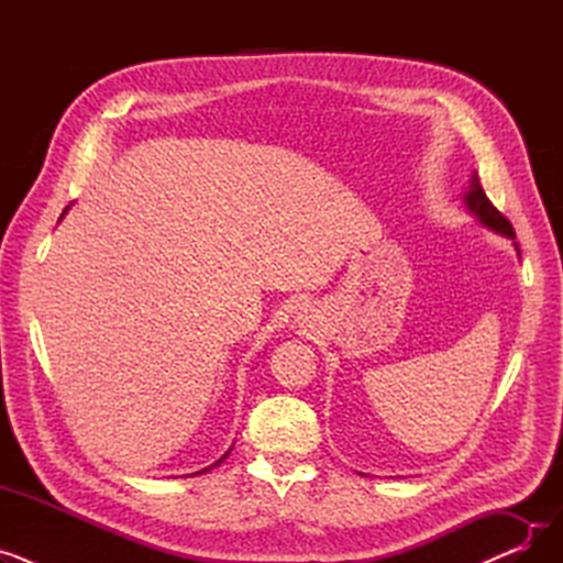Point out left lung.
Masks as SVG:
<instances>
[{
  "mask_svg": "<svg viewBox=\"0 0 563 563\" xmlns=\"http://www.w3.org/2000/svg\"><path fill=\"white\" fill-rule=\"evenodd\" d=\"M463 205H465V210L472 217H475L484 228H488V230H493V232H497L501 236H507V240H511L514 246H516V253L520 257V249L516 244V232H514L511 223L505 217H501L495 210V205L488 200V196H486V191H484V187L479 183V173L477 170H472V175H470L467 191L463 194Z\"/></svg>",
  "mask_w": 563,
  "mask_h": 563,
  "instance_id": "left-lung-1",
  "label": "left lung"
}]
</instances>
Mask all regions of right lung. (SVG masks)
Listing matches in <instances>:
<instances>
[{
    "label": "right lung",
    "instance_id": "1",
    "mask_svg": "<svg viewBox=\"0 0 563 563\" xmlns=\"http://www.w3.org/2000/svg\"><path fill=\"white\" fill-rule=\"evenodd\" d=\"M66 212H68V207H66V210H64V214H66ZM64 214H62V219H64ZM62 219H58V221H62ZM230 452H232V448H230V450H228V452H225V454H223V456H221V459H219V461H217V463H212V465H207V467H202V470H198V472H191V475H187V477H196V475H205V472H210V470H214V467H217V465H221V463H223V461H225V459H228V454H230Z\"/></svg>",
    "mask_w": 563,
    "mask_h": 563
}]
</instances>
